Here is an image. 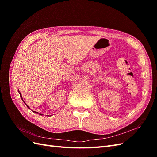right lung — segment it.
I'll return each mask as SVG.
<instances>
[{
  "label": "right lung",
  "instance_id": "right-lung-1",
  "mask_svg": "<svg viewBox=\"0 0 157 157\" xmlns=\"http://www.w3.org/2000/svg\"><path fill=\"white\" fill-rule=\"evenodd\" d=\"M18 92H19V94H20V97H21V99H22V100H23V102H24V101H23V99L22 96H21V94L20 93V91H18ZM24 103H25V102H24ZM25 105H27V107L28 108H29V109H30V108H29V106H28V105H27V104H25ZM33 111V112H34V113H38V112H36V111ZM39 115H42V114H40V113H39ZM50 116H51V115H50Z\"/></svg>",
  "mask_w": 157,
  "mask_h": 157
}]
</instances>
